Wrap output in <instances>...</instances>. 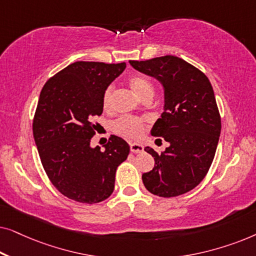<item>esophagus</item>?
Wrapping results in <instances>:
<instances>
[{
	"mask_svg": "<svg viewBox=\"0 0 256 256\" xmlns=\"http://www.w3.org/2000/svg\"><path fill=\"white\" fill-rule=\"evenodd\" d=\"M130 152L134 154H141L143 152V146L138 143H130Z\"/></svg>",
	"mask_w": 256,
	"mask_h": 256,
	"instance_id": "obj_1",
	"label": "esophagus"
}]
</instances>
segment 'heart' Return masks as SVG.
<instances>
[{
	"instance_id": "1",
	"label": "heart",
	"mask_w": 256,
	"mask_h": 256,
	"mask_svg": "<svg viewBox=\"0 0 256 256\" xmlns=\"http://www.w3.org/2000/svg\"><path fill=\"white\" fill-rule=\"evenodd\" d=\"M129 85L138 98H146V96H152L154 86L150 80L143 76H134L129 79ZM112 99H113V87L108 86L102 94V107L108 110L110 107ZM146 127V120L132 115H124L116 118L113 122V130L116 134L124 136L127 138H138L142 135Z\"/></svg>"
}]
</instances>
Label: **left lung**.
Masks as SVG:
<instances>
[{
  "mask_svg": "<svg viewBox=\"0 0 256 256\" xmlns=\"http://www.w3.org/2000/svg\"><path fill=\"white\" fill-rule=\"evenodd\" d=\"M164 87V112L152 135L169 142L166 152L144 149L155 160L152 171L142 174L146 190L158 197L184 194L204 180L214 158L222 118L212 85L200 70L174 56L149 60H129ZM162 141L157 138L156 141Z\"/></svg>",
  "mask_w": 256,
  "mask_h": 256,
  "instance_id": "obj_1",
  "label": "left lung"
}]
</instances>
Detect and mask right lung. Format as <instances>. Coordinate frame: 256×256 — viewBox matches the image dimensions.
<instances>
[{
	"instance_id": "right-lung-1",
	"label": "right lung",
	"mask_w": 256,
	"mask_h": 256,
	"mask_svg": "<svg viewBox=\"0 0 256 256\" xmlns=\"http://www.w3.org/2000/svg\"><path fill=\"white\" fill-rule=\"evenodd\" d=\"M126 62H76L45 82L32 132L38 154L54 186L72 200L96 204L113 194L115 172L129 144L112 135L104 149L90 148L93 120L102 114V94Z\"/></svg>"
}]
</instances>
